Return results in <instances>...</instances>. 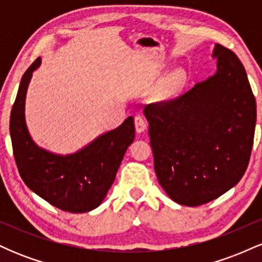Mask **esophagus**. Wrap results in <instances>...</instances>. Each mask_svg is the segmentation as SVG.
I'll return each mask as SVG.
<instances>
[{
  "mask_svg": "<svg viewBox=\"0 0 262 262\" xmlns=\"http://www.w3.org/2000/svg\"><path fill=\"white\" fill-rule=\"evenodd\" d=\"M134 124H135V130H137L138 133H141V132H144L146 129L145 118H144V116H140V114H138V116L134 118Z\"/></svg>",
  "mask_w": 262,
  "mask_h": 262,
  "instance_id": "esophagus-1",
  "label": "esophagus"
}]
</instances>
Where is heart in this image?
Returning a JSON list of instances; mask_svg holds the SVG:
<instances>
[{"instance_id":"heart-1","label":"heart","mask_w":262,"mask_h":262,"mask_svg":"<svg viewBox=\"0 0 262 262\" xmlns=\"http://www.w3.org/2000/svg\"><path fill=\"white\" fill-rule=\"evenodd\" d=\"M183 82H185V74L181 70L173 71L162 81L160 87L158 89V96L161 98L172 97L181 90Z\"/></svg>"}]
</instances>
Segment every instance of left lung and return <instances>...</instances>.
Returning <instances> with one entry per match:
<instances>
[{
    "instance_id": "1",
    "label": "left lung",
    "mask_w": 262,
    "mask_h": 262,
    "mask_svg": "<svg viewBox=\"0 0 262 262\" xmlns=\"http://www.w3.org/2000/svg\"><path fill=\"white\" fill-rule=\"evenodd\" d=\"M217 73L169 101L144 108L159 183L176 203L197 207L229 191L244 176L256 124L246 71L217 44Z\"/></svg>"
}]
</instances>
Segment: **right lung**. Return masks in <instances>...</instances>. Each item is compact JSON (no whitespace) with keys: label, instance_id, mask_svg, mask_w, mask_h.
I'll return each instance as SVG.
<instances>
[{"label":"right lung","instance_id":"right-lung-1","mask_svg":"<svg viewBox=\"0 0 262 262\" xmlns=\"http://www.w3.org/2000/svg\"><path fill=\"white\" fill-rule=\"evenodd\" d=\"M40 65L35 60L20 80L10 119V132L19 175L33 192L56 208L85 213L97 208L116 179L128 146L134 141L133 117L114 130L71 155H55L40 149L27 130L25 101L32 74Z\"/></svg>","mask_w":262,"mask_h":262}]
</instances>
